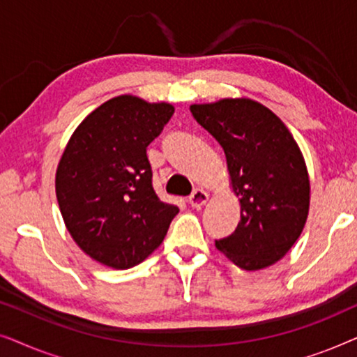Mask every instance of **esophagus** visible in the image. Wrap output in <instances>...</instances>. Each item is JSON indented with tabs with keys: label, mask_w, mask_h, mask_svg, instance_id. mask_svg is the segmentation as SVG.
<instances>
[{
	"label": "esophagus",
	"mask_w": 357,
	"mask_h": 357,
	"mask_svg": "<svg viewBox=\"0 0 357 357\" xmlns=\"http://www.w3.org/2000/svg\"><path fill=\"white\" fill-rule=\"evenodd\" d=\"M208 199H209V195L204 192V190H195V192L190 195L188 203H190V206H192V208L199 209L208 203Z\"/></svg>",
	"instance_id": "1"
}]
</instances>
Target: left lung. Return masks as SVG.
I'll return each mask as SVG.
<instances>
[{
	"instance_id": "1",
	"label": "left lung",
	"mask_w": 357,
	"mask_h": 357,
	"mask_svg": "<svg viewBox=\"0 0 357 357\" xmlns=\"http://www.w3.org/2000/svg\"><path fill=\"white\" fill-rule=\"evenodd\" d=\"M199 125L226 154L229 185L241 221L216 248L247 271L280 261L309 216L310 178L299 144L278 115L247 97L192 104Z\"/></svg>"
}]
</instances>
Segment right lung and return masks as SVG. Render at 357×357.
<instances>
[{"label":"right lung","instance_id":"right-lung-1","mask_svg":"<svg viewBox=\"0 0 357 357\" xmlns=\"http://www.w3.org/2000/svg\"><path fill=\"white\" fill-rule=\"evenodd\" d=\"M174 110L169 102L116 96L68 139L55 174L58 206L73 241L92 260L126 270L162 243L178 208L154 193L146 148Z\"/></svg>","mask_w":357,"mask_h":357}]
</instances>
